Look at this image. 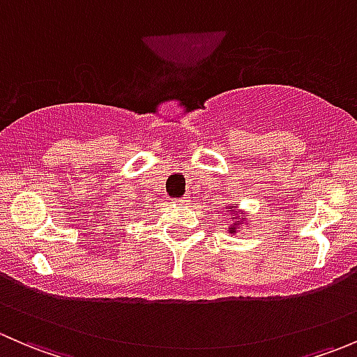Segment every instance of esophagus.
<instances>
[{
    "mask_svg": "<svg viewBox=\"0 0 357 357\" xmlns=\"http://www.w3.org/2000/svg\"><path fill=\"white\" fill-rule=\"evenodd\" d=\"M176 202H178L179 205H188L190 204V197H183V199H178Z\"/></svg>",
    "mask_w": 357,
    "mask_h": 357,
    "instance_id": "obj_1",
    "label": "esophagus"
}]
</instances>
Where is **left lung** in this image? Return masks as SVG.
<instances>
[{
	"label": "left lung",
	"instance_id": "left-lung-1",
	"mask_svg": "<svg viewBox=\"0 0 357 357\" xmlns=\"http://www.w3.org/2000/svg\"><path fill=\"white\" fill-rule=\"evenodd\" d=\"M226 208H229V212H231L233 214V218L229 219V221H233L231 225H229V228H228V233H236V231H240V229L243 228V226H245V228L248 229L250 228V221H248L247 219V215H248V212L247 211H242V208H238V204H228L226 205Z\"/></svg>",
	"mask_w": 357,
	"mask_h": 357
}]
</instances>
